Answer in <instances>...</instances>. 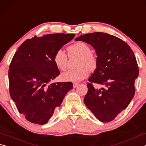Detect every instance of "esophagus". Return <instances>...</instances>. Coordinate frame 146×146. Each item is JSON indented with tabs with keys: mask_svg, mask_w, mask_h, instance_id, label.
<instances>
[{
	"mask_svg": "<svg viewBox=\"0 0 146 146\" xmlns=\"http://www.w3.org/2000/svg\"><path fill=\"white\" fill-rule=\"evenodd\" d=\"M78 84H77V83H74V84H73V88H76L78 86Z\"/></svg>",
	"mask_w": 146,
	"mask_h": 146,
	"instance_id": "esophagus-1",
	"label": "esophagus"
}]
</instances>
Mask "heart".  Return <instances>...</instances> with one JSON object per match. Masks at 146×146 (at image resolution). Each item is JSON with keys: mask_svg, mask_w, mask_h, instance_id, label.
<instances>
[{"mask_svg": "<svg viewBox=\"0 0 146 146\" xmlns=\"http://www.w3.org/2000/svg\"><path fill=\"white\" fill-rule=\"evenodd\" d=\"M69 55L80 56L76 66L78 68L73 70H68L61 74V80L65 82H78L87 78L89 71H93L97 68L98 59L95 54L91 52V48L84 42H78L68 48ZM54 63L60 70L67 69L68 56L62 49L56 51L53 58Z\"/></svg>", "mask_w": 146, "mask_h": 146, "instance_id": "b5f03b06", "label": "heart"}]
</instances>
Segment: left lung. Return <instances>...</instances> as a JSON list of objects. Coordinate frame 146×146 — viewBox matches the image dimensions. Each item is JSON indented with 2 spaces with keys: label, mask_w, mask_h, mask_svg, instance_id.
<instances>
[{
  "label": "left lung",
  "mask_w": 146,
  "mask_h": 146,
  "mask_svg": "<svg viewBox=\"0 0 146 146\" xmlns=\"http://www.w3.org/2000/svg\"><path fill=\"white\" fill-rule=\"evenodd\" d=\"M75 40L91 44L98 59L97 68L88 79L84 102L98 120L111 122L134 97L135 81L139 73L134 53L122 39L102 32L82 35ZM93 83L106 88L95 89Z\"/></svg>",
  "instance_id": "8db88e82"
}]
</instances>
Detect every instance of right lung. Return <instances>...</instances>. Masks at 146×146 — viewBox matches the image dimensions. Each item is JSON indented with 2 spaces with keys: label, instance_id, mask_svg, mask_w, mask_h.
I'll return each instance as SVG.
<instances>
[{
  "label": "right lung",
  "instance_id": "obj_1",
  "mask_svg": "<svg viewBox=\"0 0 146 146\" xmlns=\"http://www.w3.org/2000/svg\"><path fill=\"white\" fill-rule=\"evenodd\" d=\"M74 34L35 36L19 46L9 65V94L19 112L29 122L45 124L73 88L71 82L49 84L59 74L54 63L56 51Z\"/></svg>",
  "mask_w": 146,
  "mask_h": 146
}]
</instances>
